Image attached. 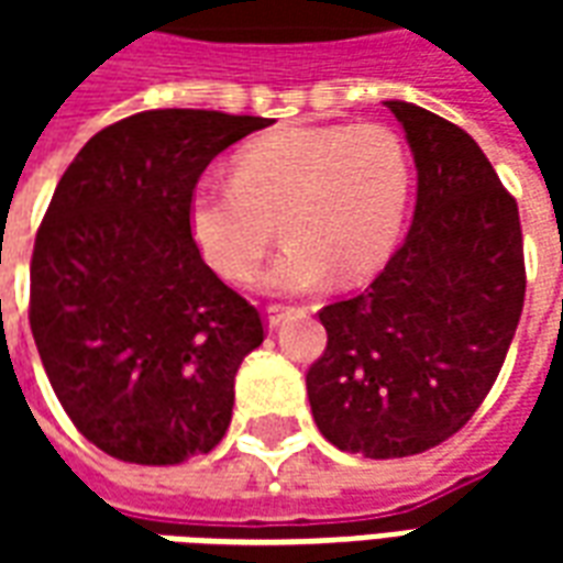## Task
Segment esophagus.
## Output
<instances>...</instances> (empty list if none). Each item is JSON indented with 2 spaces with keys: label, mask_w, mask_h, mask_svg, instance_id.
<instances>
[{
  "label": "esophagus",
  "mask_w": 563,
  "mask_h": 563,
  "mask_svg": "<svg viewBox=\"0 0 563 563\" xmlns=\"http://www.w3.org/2000/svg\"><path fill=\"white\" fill-rule=\"evenodd\" d=\"M289 313H292V310H289V307H280V305H271L268 310H265V319H268V325L271 329H277V325H280L283 319L289 317Z\"/></svg>",
  "instance_id": "obj_1"
}]
</instances>
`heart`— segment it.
Returning <instances> with one entry per match:
<instances>
[{"label":"heart","mask_w":563,"mask_h":563,"mask_svg":"<svg viewBox=\"0 0 563 563\" xmlns=\"http://www.w3.org/2000/svg\"><path fill=\"white\" fill-rule=\"evenodd\" d=\"M410 184V156L391 129H286L246 144L232 177H198L186 198V232L217 274L246 280L280 222L289 244L258 274V289L313 292L334 271L355 283L391 256Z\"/></svg>","instance_id":"heart-1"}]
</instances>
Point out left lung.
Instances as JSON below:
<instances>
[{"label":"left lung","instance_id":"8db88e82","mask_svg":"<svg viewBox=\"0 0 563 563\" xmlns=\"http://www.w3.org/2000/svg\"><path fill=\"white\" fill-rule=\"evenodd\" d=\"M416 162L413 225L365 292L319 310L329 346L307 371L322 437L407 459L461 431L495 386L525 305L516 198L443 117L386 102Z\"/></svg>","mask_w":563,"mask_h":563}]
</instances>
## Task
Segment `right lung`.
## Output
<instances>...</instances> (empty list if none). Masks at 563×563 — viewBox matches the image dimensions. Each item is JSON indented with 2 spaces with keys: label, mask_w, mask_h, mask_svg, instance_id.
Masks as SVG:
<instances>
[{
  "label": "right lung",
  "mask_w": 563,
  "mask_h": 563,
  "mask_svg": "<svg viewBox=\"0 0 563 563\" xmlns=\"http://www.w3.org/2000/svg\"><path fill=\"white\" fill-rule=\"evenodd\" d=\"M265 117L165 108L96 132L35 234L30 325L47 379L92 446L180 464L232 422L234 374L262 317L198 256L186 198Z\"/></svg>",
  "instance_id": "add662e5"
}]
</instances>
